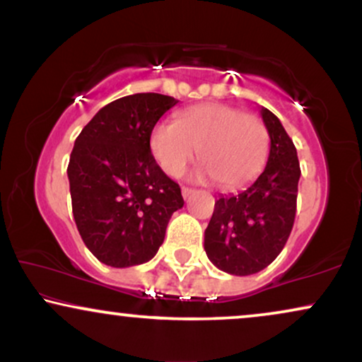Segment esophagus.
<instances>
[{"label":"esophagus","instance_id":"34e87169","mask_svg":"<svg viewBox=\"0 0 362 362\" xmlns=\"http://www.w3.org/2000/svg\"><path fill=\"white\" fill-rule=\"evenodd\" d=\"M181 192H182V197H185V199H187V197H189L192 192H194V189H192V187H187V186H182V189H181Z\"/></svg>","mask_w":362,"mask_h":362}]
</instances>
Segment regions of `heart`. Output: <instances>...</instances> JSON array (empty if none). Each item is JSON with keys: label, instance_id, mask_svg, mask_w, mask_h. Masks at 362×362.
<instances>
[{"label": "heart", "instance_id": "1", "mask_svg": "<svg viewBox=\"0 0 362 362\" xmlns=\"http://www.w3.org/2000/svg\"><path fill=\"white\" fill-rule=\"evenodd\" d=\"M264 120L224 103H202L181 112L177 122H160L150 133V150L166 175L180 176L199 155L197 176L214 177L226 189L245 186L269 156Z\"/></svg>", "mask_w": 362, "mask_h": 362}]
</instances>
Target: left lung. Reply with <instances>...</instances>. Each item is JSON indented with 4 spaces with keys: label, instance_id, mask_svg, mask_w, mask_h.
Returning <instances> with one entry per match:
<instances>
[{
    "label": "left lung",
    "instance_id": "8db88e82",
    "mask_svg": "<svg viewBox=\"0 0 362 362\" xmlns=\"http://www.w3.org/2000/svg\"><path fill=\"white\" fill-rule=\"evenodd\" d=\"M270 136L265 170L244 191L221 196L204 232V250L217 269L252 275L274 262L295 222L300 163L296 148L279 118L262 107Z\"/></svg>",
    "mask_w": 362,
    "mask_h": 362
}]
</instances>
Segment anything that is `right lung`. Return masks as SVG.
Listing matches in <instances>:
<instances>
[{"mask_svg":"<svg viewBox=\"0 0 362 362\" xmlns=\"http://www.w3.org/2000/svg\"><path fill=\"white\" fill-rule=\"evenodd\" d=\"M177 103L161 93H133L100 108L74 143L67 166L72 212L87 249L102 264H145L165 240L181 187L151 155L150 133Z\"/></svg>","mask_w":362,"mask_h":362,"instance_id":"add662e5","label":"right lung"}]
</instances>
